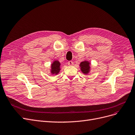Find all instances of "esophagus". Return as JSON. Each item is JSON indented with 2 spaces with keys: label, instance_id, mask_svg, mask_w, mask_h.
Masks as SVG:
<instances>
[{
  "label": "esophagus",
  "instance_id": "obj_1",
  "mask_svg": "<svg viewBox=\"0 0 135 135\" xmlns=\"http://www.w3.org/2000/svg\"><path fill=\"white\" fill-rule=\"evenodd\" d=\"M73 64H74L73 62H72V61H68V65H69V66H73Z\"/></svg>",
  "mask_w": 135,
  "mask_h": 135
}]
</instances>
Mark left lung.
<instances>
[{
	"label": "left lung",
	"mask_w": 135,
	"mask_h": 135,
	"mask_svg": "<svg viewBox=\"0 0 135 135\" xmlns=\"http://www.w3.org/2000/svg\"><path fill=\"white\" fill-rule=\"evenodd\" d=\"M80 67L81 71L84 74H88V73L90 72V62L86 61H84L81 62L80 63Z\"/></svg>",
	"instance_id": "obj_1"
}]
</instances>
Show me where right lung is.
I'll return each instance as SVG.
<instances>
[{
    "label": "right lung",
    "instance_id": "add662e5",
    "mask_svg": "<svg viewBox=\"0 0 135 135\" xmlns=\"http://www.w3.org/2000/svg\"><path fill=\"white\" fill-rule=\"evenodd\" d=\"M61 63L58 61H55L54 62L51 64V73L52 74H58L60 72L61 68H60Z\"/></svg>",
    "mask_w": 135,
    "mask_h": 135
}]
</instances>
